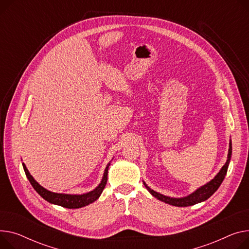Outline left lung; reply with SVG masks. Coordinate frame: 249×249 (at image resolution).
I'll list each match as a JSON object with an SVG mask.
<instances>
[{
    "label": "left lung",
    "instance_id": "obj_1",
    "mask_svg": "<svg viewBox=\"0 0 249 249\" xmlns=\"http://www.w3.org/2000/svg\"><path fill=\"white\" fill-rule=\"evenodd\" d=\"M231 153H232V143H231V139H230L227 160H226L225 164L221 167V169L219 170V172L215 175V177L213 179H211L209 182H207L206 184L200 186L199 188H197L195 191H193L192 193H190L187 196L178 197V198L166 196V195H163V194L151 189L145 183V181H143V183H144L145 187L147 188V190L150 192V194L152 196H154L155 198H157L158 200H160L162 202H165V203L173 205V206L186 207V206H191V205H194L197 203L203 202V201L207 200L208 198L219 188L220 184L222 183V181L226 175V172H227V169L229 166V162L231 159Z\"/></svg>",
    "mask_w": 249,
    "mask_h": 249
}]
</instances>
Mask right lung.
Wrapping results in <instances>:
<instances>
[{"mask_svg": "<svg viewBox=\"0 0 249 249\" xmlns=\"http://www.w3.org/2000/svg\"><path fill=\"white\" fill-rule=\"evenodd\" d=\"M109 166H110V162L107 164V166L104 170V174H103L101 182L92 191H89L87 193H83V194H66V193L52 192L50 190H47L43 186H41L38 182L34 179V177L30 174L29 170L26 167L25 163H23V168H24L27 178L29 179L32 186L34 187V189L38 192V194L41 197H43L45 200H47L50 203L59 205V206L65 207V208H70V209L81 208V207H84L86 205H89V204L93 203L94 201H96L98 198L100 197V195L103 192V189L105 188L106 183H107Z\"/></svg>", "mask_w": 249, "mask_h": 249, "instance_id": "obj_1", "label": "right lung"}]
</instances>
